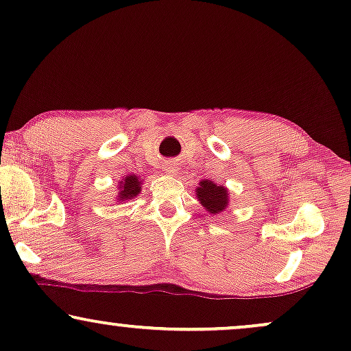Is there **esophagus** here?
I'll return each instance as SVG.
<instances>
[{
  "label": "esophagus",
  "instance_id": "1",
  "mask_svg": "<svg viewBox=\"0 0 351 351\" xmlns=\"http://www.w3.org/2000/svg\"><path fill=\"white\" fill-rule=\"evenodd\" d=\"M166 171L169 172V174H174V172L177 171V169H176V165H167V166H166Z\"/></svg>",
  "mask_w": 351,
  "mask_h": 351
}]
</instances>
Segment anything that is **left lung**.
<instances>
[{"instance_id": "8db88e82", "label": "left lung", "mask_w": 351, "mask_h": 351, "mask_svg": "<svg viewBox=\"0 0 351 351\" xmlns=\"http://www.w3.org/2000/svg\"><path fill=\"white\" fill-rule=\"evenodd\" d=\"M196 196L199 198V203L203 204L206 210H209L210 214L222 213L228 204L227 189L215 185L214 182L209 180L199 182V186L196 189Z\"/></svg>"}]
</instances>
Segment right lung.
Returning <instances> with one entry per match:
<instances>
[{
	"mask_svg": "<svg viewBox=\"0 0 351 351\" xmlns=\"http://www.w3.org/2000/svg\"><path fill=\"white\" fill-rule=\"evenodd\" d=\"M138 191H141V182H138L136 174L126 176L119 182V198H121V201L131 199L132 196L138 195Z\"/></svg>",
	"mask_w": 351,
	"mask_h": 351,
	"instance_id": "obj_1",
	"label": "right lung"
}]
</instances>
